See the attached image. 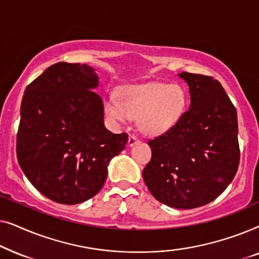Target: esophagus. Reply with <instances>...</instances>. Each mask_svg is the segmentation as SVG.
<instances>
[{"instance_id":"1","label":"esophagus","mask_w":259,"mask_h":259,"mask_svg":"<svg viewBox=\"0 0 259 259\" xmlns=\"http://www.w3.org/2000/svg\"><path fill=\"white\" fill-rule=\"evenodd\" d=\"M139 141H140V140L138 139V138H137L136 136H133V134H131L130 138H128V145H130V146H134V145L139 143Z\"/></svg>"}]
</instances>
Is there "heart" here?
<instances>
[{
  "mask_svg": "<svg viewBox=\"0 0 259 259\" xmlns=\"http://www.w3.org/2000/svg\"><path fill=\"white\" fill-rule=\"evenodd\" d=\"M120 99L109 97L104 102L106 115L113 121L125 122L139 118L144 132L155 134L167 131L185 112L187 98L179 84L148 82L132 84L120 91Z\"/></svg>",
  "mask_w": 259,
  "mask_h": 259,
  "instance_id": "b5f03b06",
  "label": "heart"
}]
</instances>
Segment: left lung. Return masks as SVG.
<instances>
[{"label":"left lung","instance_id":"left-lung-1","mask_svg":"<svg viewBox=\"0 0 259 259\" xmlns=\"http://www.w3.org/2000/svg\"><path fill=\"white\" fill-rule=\"evenodd\" d=\"M190 87L191 106L175 125L148 140L152 158L144 182L155 199L176 208L211 203L239 166L236 107L212 76L179 74Z\"/></svg>","mask_w":259,"mask_h":259}]
</instances>
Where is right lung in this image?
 <instances>
[{
  "label": "right lung",
  "mask_w": 259,
  "mask_h": 259,
  "mask_svg": "<svg viewBox=\"0 0 259 259\" xmlns=\"http://www.w3.org/2000/svg\"><path fill=\"white\" fill-rule=\"evenodd\" d=\"M97 86L92 67L59 62L24 91L17 160L35 189L56 203L94 197L107 178L108 162L128 141L127 133L106 130Z\"/></svg>",
  "instance_id": "right-lung-1"
}]
</instances>
